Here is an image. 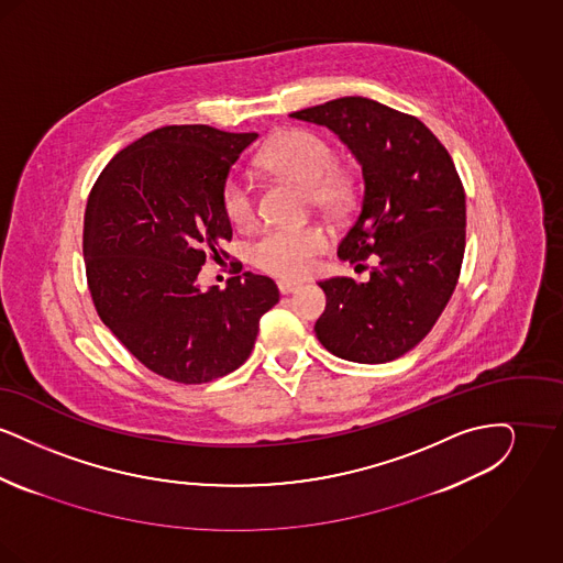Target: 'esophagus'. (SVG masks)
Masks as SVG:
<instances>
[{"label": "esophagus", "instance_id": "esophagus-1", "mask_svg": "<svg viewBox=\"0 0 563 563\" xmlns=\"http://www.w3.org/2000/svg\"><path fill=\"white\" fill-rule=\"evenodd\" d=\"M301 287V283L295 280H278V291L283 295L295 294Z\"/></svg>", "mask_w": 563, "mask_h": 563}]
</instances>
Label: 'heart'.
Wrapping results in <instances>:
<instances>
[{
    "instance_id": "1",
    "label": "heart",
    "mask_w": 563,
    "mask_h": 563,
    "mask_svg": "<svg viewBox=\"0 0 563 563\" xmlns=\"http://www.w3.org/2000/svg\"><path fill=\"white\" fill-rule=\"evenodd\" d=\"M260 166L272 175L285 177L324 207L340 205L349 194V181L331 173L335 164L333 147L317 133L294 129L276 136L260 154ZM223 211L232 225L246 228L255 219V198L241 179H230L223 188ZM327 232L317 223L272 225L251 246L253 264L268 274L295 278L314 266V257L327 246Z\"/></svg>"
}]
</instances>
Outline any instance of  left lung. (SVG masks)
Instances as JSON below:
<instances>
[{"label": "left lung", "instance_id": "left-lung-1", "mask_svg": "<svg viewBox=\"0 0 563 563\" xmlns=\"http://www.w3.org/2000/svg\"><path fill=\"white\" fill-rule=\"evenodd\" d=\"M327 126L363 168V200L338 257H374L369 280L319 283L314 324L331 354L377 365L420 344L454 294L464 257L466 200L452 156L413 115L365 97L289 113Z\"/></svg>", "mask_w": 563, "mask_h": 563}]
</instances>
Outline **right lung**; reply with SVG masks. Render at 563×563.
<instances>
[{"label": "right lung", "instance_id": "1", "mask_svg": "<svg viewBox=\"0 0 563 563\" xmlns=\"http://www.w3.org/2000/svg\"><path fill=\"white\" fill-rule=\"evenodd\" d=\"M257 133L164 126L118 152L88 196L86 278L109 331L147 369L202 384L239 369L278 301L268 276L244 272L200 289L198 272L232 241L223 188Z\"/></svg>", "mask_w": 563, "mask_h": 563}]
</instances>
